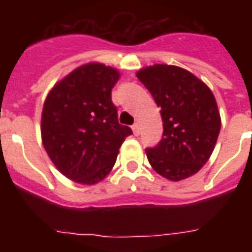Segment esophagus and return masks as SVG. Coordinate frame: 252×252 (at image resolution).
I'll return each mask as SVG.
<instances>
[{
    "instance_id": "1",
    "label": "esophagus",
    "mask_w": 252,
    "mask_h": 252,
    "mask_svg": "<svg viewBox=\"0 0 252 252\" xmlns=\"http://www.w3.org/2000/svg\"><path fill=\"white\" fill-rule=\"evenodd\" d=\"M132 130H133V133L136 134V136H138V134H140V124H138V123L133 124V126H132Z\"/></svg>"
}]
</instances>
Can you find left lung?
Instances as JSON below:
<instances>
[{"label": "left lung", "mask_w": 252, "mask_h": 252, "mask_svg": "<svg viewBox=\"0 0 252 252\" xmlns=\"http://www.w3.org/2000/svg\"><path fill=\"white\" fill-rule=\"evenodd\" d=\"M136 76L161 107L163 136L146 150L150 166L172 182L195 175L211 158L221 129L215 95L205 82L176 65H150Z\"/></svg>", "instance_id": "obj_1"}]
</instances>
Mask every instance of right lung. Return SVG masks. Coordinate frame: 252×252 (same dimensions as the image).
<instances>
[{
    "mask_svg": "<svg viewBox=\"0 0 252 252\" xmlns=\"http://www.w3.org/2000/svg\"><path fill=\"white\" fill-rule=\"evenodd\" d=\"M120 78L114 66L91 61L49 90L41 111V142L55 167L76 183L93 186L114 167L132 134L120 126L111 90Z\"/></svg>",
    "mask_w": 252,
    "mask_h": 252,
    "instance_id": "add662e5",
    "label": "right lung"
}]
</instances>
